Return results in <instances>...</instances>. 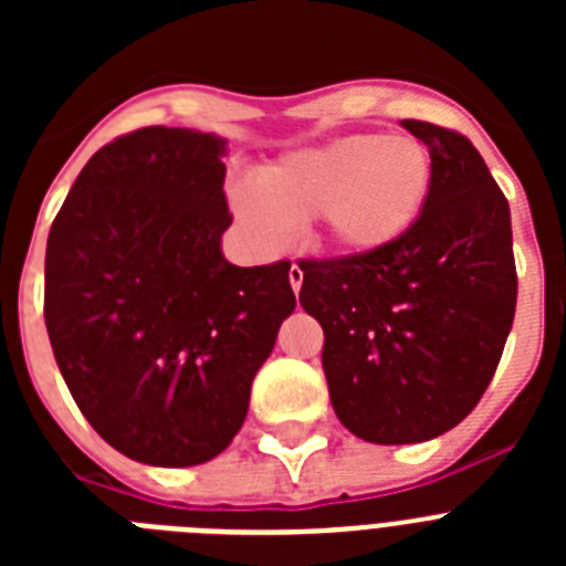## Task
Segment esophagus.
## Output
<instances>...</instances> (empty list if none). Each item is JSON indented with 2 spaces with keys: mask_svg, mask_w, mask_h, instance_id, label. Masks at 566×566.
I'll list each match as a JSON object with an SVG mask.
<instances>
[{
  "mask_svg": "<svg viewBox=\"0 0 566 566\" xmlns=\"http://www.w3.org/2000/svg\"><path fill=\"white\" fill-rule=\"evenodd\" d=\"M289 283H292L294 294H297L300 286H303V269H300L297 263H292V269H289Z\"/></svg>",
  "mask_w": 566,
  "mask_h": 566,
  "instance_id": "esophagus-1",
  "label": "esophagus"
}]
</instances>
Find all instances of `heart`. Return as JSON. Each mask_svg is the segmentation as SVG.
<instances>
[{"label": "heart", "mask_w": 566, "mask_h": 566, "mask_svg": "<svg viewBox=\"0 0 566 566\" xmlns=\"http://www.w3.org/2000/svg\"><path fill=\"white\" fill-rule=\"evenodd\" d=\"M433 187L431 149L411 135L357 133L297 149L232 192L238 221L283 247L289 229L317 221L319 243L343 258L377 254L411 232Z\"/></svg>", "instance_id": "heart-1"}]
</instances>
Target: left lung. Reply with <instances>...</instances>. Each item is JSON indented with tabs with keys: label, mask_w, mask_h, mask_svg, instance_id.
<instances>
[{
	"label": "left lung",
	"mask_w": 566,
	"mask_h": 566,
	"mask_svg": "<svg viewBox=\"0 0 566 566\" xmlns=\"http://www.w3.org/2000/svg\"><path fill=\"white\" fill-rule=\"evenodd\" d=\"M402 127L433 161L411 232L377 254L300 263V306L326 334L334 413L374 444L457 428L496 374L516 314L510 207L484 158L453 129Z\"/></svg>",
	"instance_id": "8db88e82"
}]
</instances>
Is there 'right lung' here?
Wrapping results in <instances>:
<instances>
[{"label": "right lung", "instance_id": "obj_1", "mask_svg": "<svg viewBox=\"0 0 566 566\" xmlns=\"http://www.w3.org/2000/svg\"><path fill=\"white\" fill-rule=\"evenodd\" d=\"M227 138L144 127L98 149L48 234L44 326L98 437L155 468L227 451L294 312L289 260L234 266Z\"/></svg>", "mask_w": 566, "mask_h": 566}]
</instances>
